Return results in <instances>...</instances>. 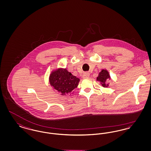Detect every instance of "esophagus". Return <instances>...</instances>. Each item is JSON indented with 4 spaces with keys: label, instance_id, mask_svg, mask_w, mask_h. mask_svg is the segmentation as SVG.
<instances>
[{
    "label": "esophagus",
    "instance_id": "34e87169",
    "mask_svg": "<svg viewBox=\"0 0 151 151\" xmlns=\"http://www.w3.org/2000/svg\"><path fill=\"white\" fill-rule=\"evenodd\" d=\"M89 75H90V74H89V72H85V73L83 74V78L84 79L88 78L89 77Z\"/></svg>",
    "mask_w": 151,
    "mask_h": 151
}]
</instances>
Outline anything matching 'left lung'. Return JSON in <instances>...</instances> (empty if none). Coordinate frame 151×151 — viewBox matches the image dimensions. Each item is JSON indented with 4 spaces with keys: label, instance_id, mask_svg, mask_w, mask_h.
Returning <instances> with one entry per match:
<instances>
[{
    "label": "left lung",
    "instance_id": "left-lung-1",
    "mask_svg": "<svg viewBox=\"0 0 151 151\" xmlns=\"http://www.w3.org/2000/svg\"><path fill=\"white\" fill-rule=\"evenodd\" d=\"M110 79L109 73L106 70H102L99 73L97 78V80L100 82L102 86L104 88H107L109 86L108 81Z\"/></svg>",
    "mask_w": 151,
    "mask_h": 151
}]
</instances>
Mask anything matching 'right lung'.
Wrapping results in <instances>:
<instances>
[{
	"label": "right lung",
	"mask_w": 151,
	"mask_h": 151,
	"mask_svg": "<svg viewBox=\"0 0 151 151\" xmlns=\"http://www.w3.org/2000/svg\"><path fill=\"white\" fill-rule=\"evenodd\" d=\"M80 79L72 75L66 68H58L52 71L49 77L51 86L61 95H70L79 84Z\"/></svg>",
	"instance_id": "1"
}]
</instances>
